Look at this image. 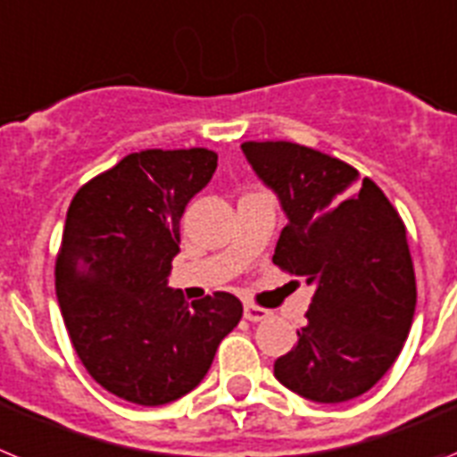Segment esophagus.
<instances>
[{
	"label": "esophagus",
	"mask_w": 457,
	"mask_h": 457,
	"mask_svg": "<svg viewBox=\"0 0 457 457\" xmlns=\"http://www.w3.org/2000/svg\"><path fill=\"white\" fill-rule=\"evenodd\" d=\"M269 315H271V312H269L267 308H260V305L248 303V301L244 303V317L248 322H262V320H267Z\"/></svg>",
	"instance_id": "esophagus-1"
}]
</instances>
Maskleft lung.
I'll return each mask as SVG.
<instances>
[{
    "instance_id": "1",
    "label": "left lung",
    "mask_w": 457,
    "mask_h": 457,
    "mask_svg": "<svg viewBox=\"0 0 457 457\" xmlns=\"http://www.w3.org/2000/svg\"><path fill=\"white\" fill-rule=\"evenodd\" d=\"M241 152L287 216L273 264L315 287L299 343L273 375L312 403L359 398L394 366L414 320L404 223L375 181L338 158L295 142H244Z\"/></svg>"
}]
</instances>
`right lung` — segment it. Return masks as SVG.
Returning a JSON list of instances; mask_svg holds the SVG:
<instances>
[{
  "label": "right lung",
  "instance_id": "right-lung-1",
  "mask_svg": "<svg viewBox=\"0 0 457 457\" xmlns=\"http://www.w3.org/2000/svg\"><path fill=\"white\" fill-rule=\"evenodd\" d=\"M216 165L209 149L129 154L71 202L54 267L59 308L82 366L117 398L179 400L244 315L229 292L188 303L168 285L186 204Z\"/></svg>",
  "mask_w": 457,
  "mask_h": 457
}]
</instances>
